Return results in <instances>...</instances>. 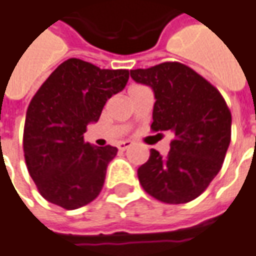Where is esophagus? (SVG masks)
<instances>
[{
    "label": "esophagus",
    "instance_id": "1",
    "mask_svg": "<svg viewBox=\"0 0 256 256\" xmlns=\"http://www.w3.org/2000/svg\"><path fill=\"white\" fill-rule=\"evenodd\" d=\"M131 146L132 142H130V140H124V142L118 144V149H120V150H126V149H130Z\"/></svg>",
    "mask_w": 256,
    "mask_h": 256
}]
</instances>
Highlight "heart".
<instances>
[{
  "label": "heart",
  "instance_id": "b5f03b06",
  "mask_svg": "<svg viewBox=\"0 0 256 256\" xmlns=\"http://www.w3.org/2000/svg\"><path fill=\"white\" fill-rule=\"evenodd\" d=\"M134 88H139V86H134ZM134 88H131V89H134Z\"/></svg>",
  "mask_w": 256,
  "mask_h": 256
}]
</instances>
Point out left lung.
Listing matches in <instances>:
<instances>
[{"instance_id":"obj_1","label":"left lung","mask_w":256,"mask_h":256,"mask_svg":"<svg viewBox=\"0 0 256 256\" xmlns=\"http://www.w3.org/2000/svg\"><path fill=\"white\" fill-rule=\"evenodd\" d=\"M131 78L154 92L152 131L174 134L167 156L150 149L149 160L138 168L139 182L160 202H191L224 162L232 139L230 108L210 82L181 62L131 70Z\"/></svg>"}]
</instances>
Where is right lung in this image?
<instances>
[{
  "label": "right lung",
  "mask_w": 256,
  "mask_h": 256,
  "mask_svg": "<svg viewBox=\"0 0 256 256\" xmlns=\"http://www.w3.org/2000/svg\"><path fill=\"white\" fill-rule=\"evenodd\" d=\"M128 78V70H100L70 58L33 96L24 120V160L48 202L74 210L98 198L118 149L84 144V134L98 121L106 102L124 89Z\"/></svg>",
  "instance_id": "obj_1"
}]
</instances>
